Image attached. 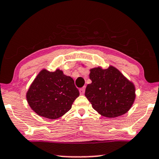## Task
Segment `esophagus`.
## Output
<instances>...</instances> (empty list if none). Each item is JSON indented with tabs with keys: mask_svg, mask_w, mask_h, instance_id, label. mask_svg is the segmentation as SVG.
<instances>
[{
	"mask_svg": "<svg viewBox=\"0 0 159 159\" xmlns=\"http://www.w3.org/2000/svg\"><path fill=\"white\" fill-rule=\"evenodd\" d=\"M84 90H85V87H83L80 89V95H83L84 93Z\"/></svg>",
	"mask_w": 159,
	"mask_h": 159,
	"instance_id": "obj_1",
	"label": "esophagus"
}]
</instances>
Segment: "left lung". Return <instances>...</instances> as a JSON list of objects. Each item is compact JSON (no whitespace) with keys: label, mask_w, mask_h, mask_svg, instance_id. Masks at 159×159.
<instances>
[{"label":"left lung","mask_w":159,"mask_h":159,"mask_svg":"<svg viewBox=\"0 0 159 159\" xmlns=\"http://www.w3.org/2000/svg\"><path fill=\"white\" fill-rule=\"evenodd\" d=\"M92 82L85 89V96L101 115L116 117L129 111L136 98L135 86L116 68L98 66L90 69Z\"/></svg>","instance_id":"8db88e82"}]
</instances>
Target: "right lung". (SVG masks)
<instances>
[{
	"label": "right lung",
	"mask_w": 159,
	"mask_h": 159,
	"mask_svg": "<svg viewBox=\"0 0 159 159\" xmlns=\"http://www.w3.org/2000/svg\"><path fill=\"white\" fill-rule=\"evenodd\" d=\"M80 96L75 81L56 69H42L27 91V102L39 116L57 119L71 110L72 104Z\"/></svg>",
	"instance_id": "right-lung-1"
}]
</instances>
